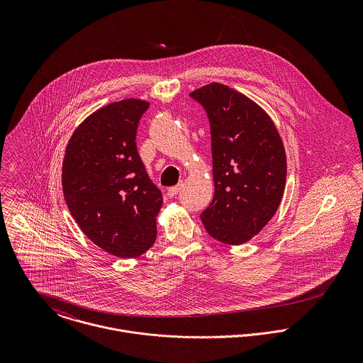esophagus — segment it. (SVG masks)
I'll list each match as a JSON object with an SVG mask.
<instances>
[{
	"label": "esophagus",
	"mask_w": 363,
	"mask_h": 363,
	"mask_svg": "<svg viewBox=\"0 0 363 363\" xmlns=\"http://www.w3.org/2000/svg\"><path fill=\"white\" fill-rule=\"evenodd\" d=\"M182 186H183V184H177V186H173V187L167 189V196H169V197L177 196V193L182 190Z\"/></svg>",
	"instance_id": "34e87169"
}]
</instances>
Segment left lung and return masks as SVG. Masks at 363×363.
<instances>
[{
  "mask_svg": "<svg viewBox=\"0 0 363 363\" xmlns=\"http://www.w3.org/2000/svg\"><path fill=\"white\" fill-rule=\"evenodd\" d=\"M211 124L215 193L200 215L215 240L239 246L253 239L281 204L286 155L268 113L246 95L212 82L190 94Z\"/></svg>",
  "mask_w": 363,
  "mask_h": 363,
  "instance_id": "obj_1",
  "label": "left lung"
}]
</instances>
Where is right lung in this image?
Segmentation results:
<instances>
[{
    "mask_svg": "<svg viewBox=\"0 0 363 363\" xmlns=\"http://www.w3.org/2000/svg\"><path fill=\"white\" fill-rule=\"evenodd\" d=\"M150 104L124 99L88 116L62 160V193L81 230L108 255L134 259L156 240L162 193L137 152V128Z\"/></svg>",
    "mask_w": 363,
    "mask_h": 363,
    "instance_id": "add662e5",
    "label": "right lung"
}]
</instances>
